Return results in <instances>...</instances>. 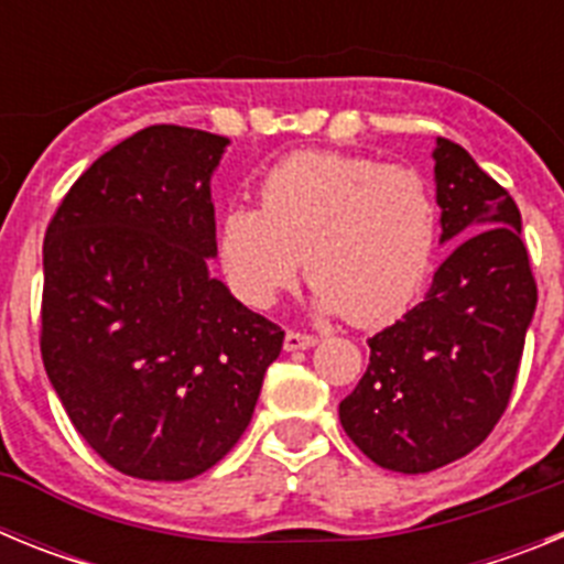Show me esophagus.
<instances>
[{
	"instance_id": "esophagus-1",
	"label": "esophagus",
	"mask_w": 564,
	"mask_h": 564,
	"mask_svg": "<svg viewBox=\"0 0 564 564\" xmlns=\"http://www.w3.org/2000/svg\"><path fill=\"white\" fill-rule=\"evenodd\" d=\"M313 344H316V336L311 333H299V330H288L285 333V350H311Z\"/></svg>"
}]
</instances>
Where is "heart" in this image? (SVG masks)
<instances>
[{
    "mask_svg": "<svg viewBox=\"0 0 564 564\" xmlns=\"http://www.w3.org/2000/svg\"><path fill=\"white\" fill-rule=\"evenodd\" d=\"M437 248V206L417 169L336 152H299L231 206L220 253L246 302L268 307L305 257L313 302L358 327L395 322L423 291Z\"/></svg>",
    "mask_w": 564,
    "mask_h": 564,
    "instance_id": "obj_1",
    "label": "heart"
}]
</instances>
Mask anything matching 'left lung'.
Listing matches in <instances>:
<instances>
[{
	"label": "left lung",
	"instance_id": "left-lung-1",
	"mask_svg": "<svg viewBox=\"0 0 564 564\" xmlns=\"http://www.w3.org/2000/svg\"><path fill=\"white\" fill-rule=\"evenodd\" d=\"M435 181L441 239H455V251L421 305L367 338L370 367L338 403L358 449L403 475L435 471L491 435L536 311L511 194L446 138H437Z\"/></svg>",
	"mask_w": 564,
	"mask_h": 564
}]
</instances>
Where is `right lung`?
Returning a JSON list of instances; mask_svg holds the SVG:
<instances>
[{
	"label": "right lung",
	"instance_id": "right-lung-1",
	"mask_svg": "<svg viewBox=\"0 0 564 564\" xmlns=\"http://www.w3.org/2000/svg\"><path fill=\"white\" fill-rule=\"evenodd\" d=\"M226 143L141 129L69 186L44 234V370L89 449L141 480L220 463L285 338L208 276Z\"/></svg>",
	"mask_w": 564,
	"mask_h": 564
}]
</instances>
